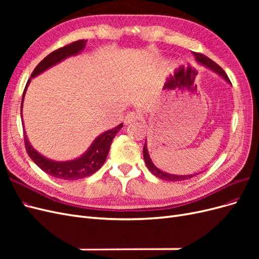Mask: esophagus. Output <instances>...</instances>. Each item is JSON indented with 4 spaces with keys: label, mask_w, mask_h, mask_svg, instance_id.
I'll return each instance as SVG.
<instances>
[{
    "label": "esophagus",
    "mask_w": 259,
    "mask_h": 259,
    "mask_svg": "<svg viewBox=\"0 0 259 259\" xmlns=\"http://www.w3.org/2000/svg\"><path fill=\"white\" fill-rule=\"evenodd\" d=\"M140 119V114L137 112H128L124 117V122L125 124H130L132 122H135Z\"/></svg>",
    "instance_id": "esophagus-1"
}]
</instances>
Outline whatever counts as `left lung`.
Masks as SVG:
<instances>
[{
  "mask_svg": "<svg viewBox=\"0 0 259 259\" xmlns=\"http://www.w3.org/2000/svg\"><path fill=\"white\" fill-rule=\"evenodd\" d=\"M193 55H194L195 59H197L199 62H201L202 65H204L207 68L211 69L213 71H215L219 75H222L227 82L231 83L228 75H227L226 72L224 71V69L221 66H218L216 62H214L210 58H208L207 56H205V55H203V54L193 53ZM144 159H145L146 165L149 168V170H150L154 176H156L162 180H166V182H182V180L190 179L191 177L197 175V174H193V175H173V174H167V173H165V171L160 170L158 167H155L154 164L151 162V159H150V156H149V153H148V150H147V145L146 144L144 146Z\"/></svg>",
  "mask_w": 259,
  "mask_h": 259,
  "instance_id": "8db88e82",
  "label": "left lung"
}]
</instances>
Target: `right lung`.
<instances>
[{
  "instance_id": "right-lung-1",
  "label": "right lung",
  "mask_w": 259,
  "mask_h": 259,
  "mask_svg": "<svg viewBox=\"0 0 259 259\" xmlns=\"http://www.w3.org/2000/svg\"><path fill=\"white\" fill-rule=\"evenodd\" d=\"M86 42H88L86 40H79L64 46V48H60L56 51L52 52L34 68L33 72L31 73V77H34L37 74L42 73L46 69H49L52 66L58 64L59 61L64 60L65 58L69 56H73V55L80 53L85 48ZM31 77L28 80L25 91H23V94H22L21 111H22L23 97H25L27 86L30 83ZM121 127H123V124L117 125L116 127L103 133V134L94 140L89 150L86 151L82 156L73 161H67V162H55L44 158L42 154L35 151L32 148V146L29 144L26 134L23 135V138H25V146H26L27 153L29 154L31 160H32L42 170H44L46 174L59 179L76 180V179H81V178H85L93 175L94 173H96L101 166H103V164L107 159L109 150H110L112 140L115 137L116 133L121 130Z\"/></svg>"
}]
</instances>
